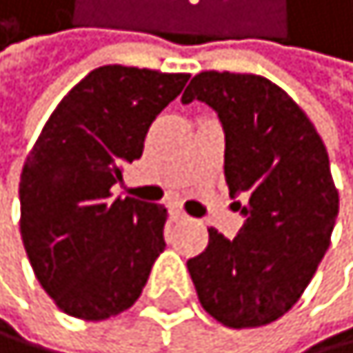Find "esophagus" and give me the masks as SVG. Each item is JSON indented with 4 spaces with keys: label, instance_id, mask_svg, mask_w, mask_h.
I'll use <instances>...</instances> for the list:
<instances>
[{
    "label": "esophagus",
    "instance_id": "34e87169",
    "mask_svg": "<svg viewBox=\"0 0 353 353\" xmlns=\"http://www.w3.org/2000/svg\"><path fill=\"white\" fill-rule=\"evenodd\" d=\"M169 214H171V219H173V221H180V219H186V214H184V210H182V208H178V206H171V208H169Z\"/></svg>",
    "mask_w": 353,
    "mask_h": 353
}]
</instances>
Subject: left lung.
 I'll return each instance as SVG.
<instances>
[{
  "label": "left lung",
  "mask_w": 353,
  "mask_h": 353,
  "mask_svg": "<svg viewBox=\"0 0 353 353\" xmlns=\"http://www.w3.org/2000/svg\"><path fill=\"white\" fill-rule=\"evenodd\" d=\"M199 99L225 132V182L245 219L234 239L208 228L186 263L203 310L228 327L278 321L306 291L330 248L339 191L321 137L304 110L263 75L201 71L182 103Z\"/></svg>",
  "instance_id": "left-lung-1"
}]
</instances>
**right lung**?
I'll use <instances>...</instances> for the list:
<instances>
[{"instance_id":"obj_1","label":"right lung","mask_w":353,"mask_h":353,"mask_svg":"<svg viewBox=\"0 0 353 353\" xmlns=\"http://www.w3.org/2000/svg\"><path fill=\"white\" fill-rule=\"evenodd\" d=\"M188 73L105 65L65 95L26 158L21 239L34 276L75 319L103 321L143 293L165 250L167 208L112 199L123 167L143 156L154 119Z\"/></svg>"}]
</instances>
